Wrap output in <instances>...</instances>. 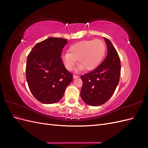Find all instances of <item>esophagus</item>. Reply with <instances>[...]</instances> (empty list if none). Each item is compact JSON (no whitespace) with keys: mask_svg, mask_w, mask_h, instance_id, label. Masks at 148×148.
<instances>
[{"mask_svg":"<svg viewBox=\"0 0 148 148\" xmlns=\"http://www.w3.org/2000/svg\"><path fill=\"white\" fill-rule=\"evenodd\" d=\"M79 77V76H78V75H73V79H77V78H78Z\"/></svg>","mask_w":148,"mask_h":148,"instance_id":"esophagus-1","label":"esophagus"}]
</instances>
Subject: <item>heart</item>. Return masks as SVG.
I'll return each mask as SVG.
<instances>
[{
	"instance_id": "heart-1",
	"label": "heart",
	"mask_w": 148,
	"mask_h": 148,
	"mask_svg": "<svg viewBox=\"0 0 148 148\" xmlns=\"http://www.w3.org/2000/svg\"><path fill=\"white\" fill-rule=\"evenodd\" d=\"M106 49V44L101 39L84 40L72 44L69 49V53L62 56V60L69 70L73 69L77 60L79 69L92 70L101 63Z\"/></svg>"
}]
</instances>
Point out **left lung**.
Wrapping results in <instances>:
<instances>
[{"instance_id":"obj_1","label":"left lung","mask_w":148,"mask_h":148,"mask_svg":"<svg viewBox=\"0 0 148 148\" xmlns=\"http://www.w3.org/2000/svg\"><path fill=\"white\" fill-rule=\"evenodd\" d=\"M107 46L105 60L91 72L81 77L80 95L86 104L98 106L104 104L114 94L119 82L121 64L118 53L110 40L104 38Z\"/></svg>"}]
</instances>
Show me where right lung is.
Returning <instances> with one entry per match:
<instances>
[{"label":"right lung","instance_id":"1","mask_svg":"<svg viewBox=\"0 0 148 148\" xmlns=\"http://www.w3.org/2000/svg\"><path fill=\"white\" fill-rule=\"evenodd\" d=\"M67 39L49 38L36 44L27 58L26 77L34 97L44 104L60 101L73 75L62 62L61 54Z\"/></svg>","mask_w":148,"mask_h":148}]
</instances>
